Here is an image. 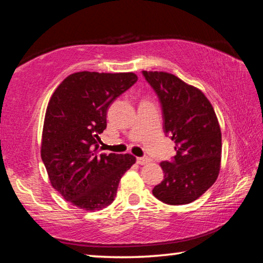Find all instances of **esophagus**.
<instances>
[{"label": "esophagus", "instance_id": "esophagus-1", "mask_svg": "<svg viewBox=\"0 0 263 263\" xmlns=\"http://www.w3.org/2000/svg\"><path fill=\"white\" fill-rule=\"evenodd\" d=\"M137 162L139 164H146L149 162V159L148 158H137Z\"/></svg>", "mask_w": 263, "mask_h": 263}]
</instances>
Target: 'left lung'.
Wrapping results in <instances>:
<instances>
[{
  "instance_id": "1",
  "label": "left lung",
  "mask_w": 263,
  "mask_h": 263,
  "mask_svg": "<svg viewBox=\"0 0 263 263\" xmlns=\"http://www.w3.org/2000/svg\"><path fill=\"white\" fill-rule=\"evenodd\" d=\"M142 74L162 106L163 130L175 142L173 161L160 163L164 173L153 195L171 205L197 199L215 183L220 171L221 132L210 101L198 88L167 72Z\"/></svg>"
}]
</instances>
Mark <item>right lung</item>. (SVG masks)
<instances>
[{
  "label": "right lung",
  "mask_w": 263,
  "mask_h": 263,
  "mask_svg": "<svg viewBox=\"0 0 263 263\" xmlns=\"http://www.w3.org/2000/svg\"><path fill=\"white\" fill-rule=\"evenodd\" d=\"M135 73L78 72L62 81L48 102L41 154L53 188L87 211L114 202L131 154H97L109 105L137 82Z\"/></svg>",
  "instance_id": "1"
}]
</instances>
